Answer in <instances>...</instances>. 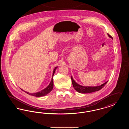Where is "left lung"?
<instances>
[{"mask_svg":"<svg viewBox=\"0 0 129 129\" xmlns=\"http://www.w3.org/2000/svg\"><path fill=\"white\" fill-rule=\"evenodd\" d=\"M107 34L109 37H110L113 39L112 37L109 34ZM71 79H72V84H73L74 88L77 92L81 93H92V92L99 91L100 89H101L108 82L107 81L106 82L104 83V84L101 85V86H85L80 85L78 84L77 83H76L75 81L73 79L72 76H71Z\"/></svg>","mask_w":129,"mask_h":129,"instance_id":"obj_1","label":"left lung"}]
</instances>
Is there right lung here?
<instances>
[{"label":"right lung","instance_id":"add662e5","mask_svg":"<svg viewBox=\"0 0 129 129\" xmlns=\"http://www.w3.org/2000/svg\"><path fill=\"white\" fill-rule=\"evenodd\" d=\"M57 68V67H55V69H54L53 73V75H52V80L51 81L49 85L47 86L45 88H44V89H43V90H42L41 91H40L39 92L33 93H29V92L25 91V90H23V89H22L21 88V90H23V91L25 92L26 93L30 95L35 96V97H42V96H45V95H47L53 89V86H54V84H53L54 83H53V76L54 75V74L55 73V70H56Z\"/></svg>","mask_w":129,"mask_h":129}]
</instances>
